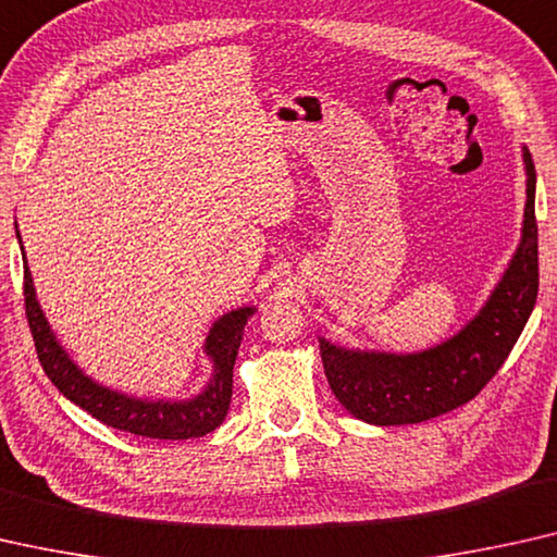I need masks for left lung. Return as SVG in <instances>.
I'll list each match as a JSON object with an SVG mask.
<instances>
[{
  "instance_id": "left-lung-1",
  "label": "left lung",
  "mask_w": 557,
  "mask_h": 557,
  "mask_svg": "<svg viewBox=\"0 0 557 557\" xmlns=\"http://www.w3.org/2000/svg\"><path fill=\"white\" fill-rule=\"evenodd\" d=\"M528 203L522 242L480 315L424 354H358L320 341L333 394L356 419L379 426L419 424L459 409L487 386L520 338L537 300L535 163L524 148Z\"/></svg>"
}]
</instances>
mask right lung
Here are the masks:
<instances>
[{
    "label": "right lung",
    "instance_id": "add662e5",
    "mask_svg": "<svg viewBox=\"0 0 557 557\" xmlns=\"http://www.w3.org/2000/svg\"><path fill=\"white\" fill-rule=\"evenodd\" d=\"M25 315L33 333L37 358H40L42 371L47 373L62 396L81 406L103 421L106 426L119 429V432L148 436V438H197L222 424L232 401V368L237 358L242 331H245L247 318L252 315V308H239L226 312L211 327L207 338V354L214 360V379L201 391L197 398L184 404L169 401H138L115 391H108L98 383H92L88 375L81 373L73 360L67 358L60 343L47 325L40 305H37L33 277H29L25 262Z\"/></svg>",
    "mask_w": 557,
    "mask_h": 557
}]
</instances>
